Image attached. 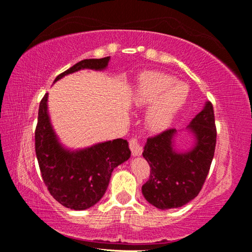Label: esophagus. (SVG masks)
<instances>
[{
	"mask_svg": "<svg viewBox=\"0 0 252 252\" xmlns=\"http://www.w3.org/2000/svg\"><path fill=\"white\" fill-rule=\"evenodd\" d=\"M130 149H131V152H132V156L133 157H139L142 155V146L140 144L139 140L138 139H131L130 140Z\"/></svg>",
	"mask_w": 252,
	"mask_h": 252,
	"instance_id": "obj_1",
	"label": "esophagus"
}]
</instances>
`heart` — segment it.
<instances>
[{
    "label": "heart",
    "mask_w": 252,
    "mask_h": 252,
    "mask_svg": "<svg viewBox=\"0 0 252 252\" xmlns=\"http://www.w3.org/2000/svg\"><path fill=\"white\" fill-rule=\"evenodd\" d=\"M188 99V84L160 71L142 73L133 95L136 106L152 104L147 113V126L157 133L167 131L173 125Z\"/></svg>",
    "instance_id": "obj_1"
}]
</instances>
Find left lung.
Returning a JSON list of instances; mask_svg holds the SVG:
<instances>
[{"instance_id":"left-lung-1","label":"left lung","mask_w":252,"mask_h":252,"mask_svg":"<svg viewBox=\"0 0 252 252\" xmlns=\"http://www.w3.org/2000/svg\"><path fill=\"white\" fill-rule=\"evenodd\" d=\"M193 146L186 151L176 148L178 132L170 129L147 140L142 156L150 165V178L142 186L149 203L161 210L180 208L199 194L215 155L217 130L210 102L186 129Z\"/></svg>"}]
</instances>
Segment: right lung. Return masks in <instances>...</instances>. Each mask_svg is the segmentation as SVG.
Here are the masks:
<instances>
[{
	"label": "right lung",
	"mask_w": 252,
	"mask_h": 252,
	"mask_svg": "<svg viewBox=\"0 0 252 252\" xmlns=\"http://www.w3.org/2000/svg\"><path fill=\"white\" fill-rule=\"evenodd\" d=\"M109 61L110 57L82 60L59 74L54 83L80 70H104ZM48 97L49 93H45L40 102L35 129V153L42 179L51 195L62 206L85 210L103 197L113 169L131 157L129 143L126 140L116 139L79 150L65 148L51 125Z\"/></svg>",
	"instance_id": "right-lung-1"
}]
</instances>
